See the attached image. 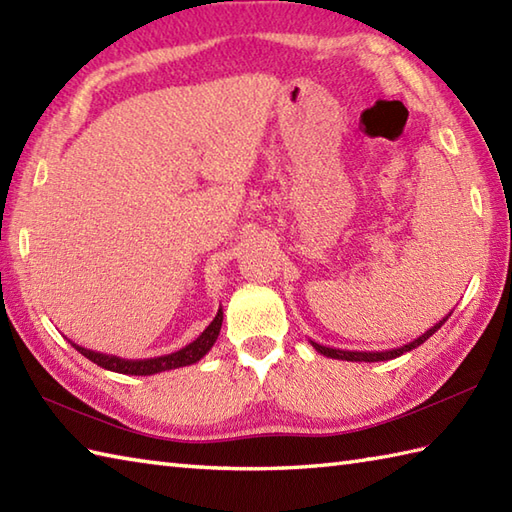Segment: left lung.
Masks as SVG:
<instances>
[{"instance_id":"obj_1","label":"left lung","mask_w":512,"mask_h":512,"mask_svg":"<svg viewBox=\"0 0 512 512\" xmlns=\"http://www.w3.org/2000/svg\"><path fill=\"white\" fill-rule=\"evenodd\" d=\"M449 317H451V312H449L447 317H444L440 323L433 325V328H429L427 332L420 334L418 339H413L411 343L402 345V347H396V350H385V352H345V350H332V347H325V345H319V343H314V341H310V343H312V347H314V350H317L319 354L328 356V358H339V361H352V363H378V361H391V358H396V356H402L405 352L416 350V347H418V345H422L424 341H427L429 336L436 334V332L442 328V325L447 323V319H449Z\"/></svg>"}]
</instances>
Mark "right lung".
<instances>
[{"label":"right lung","instance_id":"1","mask_svg":"<svg viewBox=\"0 0 512 512\" xmlns=\"http://www.w3.org/2000/svg\"><path fill=\"white\" fill-rule=\"evenodd\" d=\"M222 321H224V312L220 308L215 314V319L209 323V328H206L198 336V339L191 341L189 345H184L178 352L156 356V358H121L114 354H101L94 350H85V347H81V345H76L72 341L70 343L76 352H81L85 358H90V361L99 367L110 369V372L129 374V376H151V374L169 372V369H178V367H187V365L198 363L200 358H204L206 352L211 350L213 343L217 341V336H220Z\"/></svg>","mask_w":512,"mask_h":512}]
</instances>
